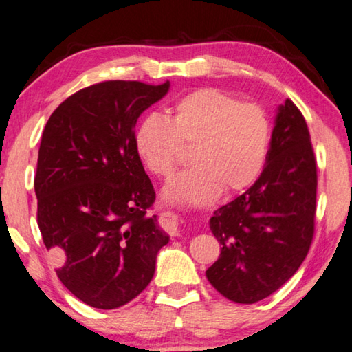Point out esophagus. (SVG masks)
<instances>
[{
  "label": "esophagus",
  "mask_w": 352,
  "mask_h": 352,
  "mask_svg": "<svg viewBox=\"0 0 352 352\" xmlns=\"http://www.w3.org/2000/svg\"><path fill=\"white\" fill-rule=\"evenodd\" d=\"M162 225L170 236L178 234V219L174 212H163L162 214Z\"/></svg>",
  "instance_id": "obj_1"
}]
</instances>
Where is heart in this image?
<instances>
[{"label": "heart", "mask_w": 352, "mask_h": 352, "mask_svg": "<svg viewBox=\"0 0 352 352\" xmlns=\"http://www.w3.org/2000/svg\"><path fill=\"white\" fill-rule=\"evenodd\" d=\"M270 140L272 124L261 105L214 87L184 94L168 119L146 116L133 133L136 153L158 178L174 174L186 162L184 148H192L195 166L170 183L166 197L195 205L252 186L264 170Z\"/></svg>", "instance_id": "heart-1"}]
</instances>
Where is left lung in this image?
<instances>
[{
  "instance_id": "8db88e82",
  "label": "left lung",
  "mask_w": 352,
  "mask_h": 352,
  "mask_svg": "<svg viewBox=\"0 0 352 352\" xmlns=\"http://www.w3.org/2000/svg\"><path fill=\"white\" fill-rule=\"evenodd\" d=\"M265 168L250 189L211 217L220 242L206 278L225 298L253 305L300 269L317 212V160L306 119L290 99L279 107Z\"/></svg>"
}]
</instances>
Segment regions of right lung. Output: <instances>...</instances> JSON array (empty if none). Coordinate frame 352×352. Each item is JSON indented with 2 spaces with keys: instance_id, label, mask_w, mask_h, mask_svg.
Listing matches in <instances>:
<instances>
[{
  "instance_id": "right-lung-1",
  "label": "right lung",
  "mask_w": 352,
  "mask_h": 352,
  "mask_svg": "<svg viewBox=\"0 0 352 352\" xmlns=\"http://www.w3.org/2000/svg\"><path fill=\"white\" fill-rule=\"evenodd\" d=\"M168 90L169 80L94 83L65 99L41 135L40 233L58 279L91 307L116 309L138 296L169 242L148 212L155 190L133 144L140 115Z\"/></svg>"
}]
</instances>
